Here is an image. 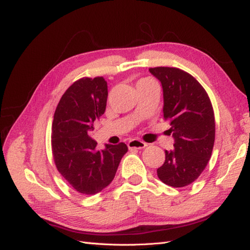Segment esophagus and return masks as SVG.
<instances>
[{"instance_id":"34e87169","label":"esophagus","mask_w":250,"mask_h":250,"mask_svg":"<svg viewBox=\"0 0 250 250\" xmlns=\"http://www.w3.org/2000/svg\"><path fill=\"white\" fill-rule=\"evenodd\" d=\"M146 146H147L146 143L142 142V141L137 140V139L131 140V141L128 143L129 149H143V148H145Z\"/></svg>"}]
</instances>
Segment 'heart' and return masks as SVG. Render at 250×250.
I'll return each mask as SVG.
<instances>
[{
    "label": "heart",
    "instance_id": "1",
    "mask_svg": "<svg viewBox=\"0 0 250 250\" xmlns=\"http://www.w3.org/2000/svg\"><path fill=\"white\" fill-rule=\"evenodd\" d=\"M148 81H149V79H142V81H140L139 83H142V82H148Z\"/></svg>",
    "mask_w": 250,
    "mask_h": 250
}]
</instances>
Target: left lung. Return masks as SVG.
<instances>
[{
    "label": "left lung",
    "mask_w": 250,
    "mask_h": 250,
    "mask_svg": "<svg viewBox=\"0 0 250 250\" xmlns=\"http://www.w3.org/2000/svg\"><path fill=\"white\" fill-rule=\"evenodd\" d=\"M149 72L162 84L163 116L174 137V149L166 150L158 177L171 187H185L200 176L210 159L215 142L213 106L204 88L187 72L164 66Z\"/></svg>",
    "instance_id": "8db88e82"
}]
</instances>
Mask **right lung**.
<instances>
[{
    "instance_id": "right-lung-1",
    "label": "right lung",
    "mask_w": 250,
    "mask_h": 250,
    "mask_svg": "<svg viewBox=\"0 0 250 250\" xmlns=\"http://www.w3.org/2000/svg\"><path fill=\"white\" fill-rule=\"evenodd\" d=\"M107 83L103 77H83L74 83L58 104L51 128L52 156L58 171L68 185L82 194H95L113 182L125 143L97 149L90 133L104 114Z\"/></svg>"
}]
</instances>
